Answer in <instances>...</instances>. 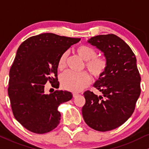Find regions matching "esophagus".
Wrapping results in <instances>:
<instances>
[{
	"instance_id": "esophagus-1",
	"label": "esophagus",
	"mask_w": 149,
	"mask_h": 149,
	"mask_svg": "<svg viewBox=\"0 0 149 149\" xmlns=\"http://www.w3.org/2000/svg\"><path fill=\"white\" fill-rule=\"evenodd\" d=\"M78 95H79V94H78V93H73V94H72L73 97H76Z\"/></svg>"
}]
</instances>
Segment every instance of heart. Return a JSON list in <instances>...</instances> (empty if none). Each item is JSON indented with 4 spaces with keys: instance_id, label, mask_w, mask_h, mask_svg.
Returning a JSON list of instances; mask_svg holds the SVG:
<instances>
[{
    "instance_id": "b5f03b06",
    "label": "heart",
    "mask_w": 149,
    "mask_h": 149,
    "mask_svg": "<svg viewBox=\"0 0 149 149\" xmlns=\"http://www.w3.org/2000/svg\"><path fill=\"white\" fill-rule=\"evenodd\" d=\"M76 52L82 59L86 61V67L92 75L95 77H100L107 67V62L104 58L97 56L96 51L90 46L82 44L76 48ZM68 53L64 52L58 60V68L62 70L67 65ZM62 87L65 90L71 92H79L87 87L90 82V75L86 72H74L72 71H66L60 76Z\"/></svg>"
}]
</instances>
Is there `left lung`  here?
Wrapping results in <instances>:
<instances>
[{"label": "left lung", "mask_w": 149, "mask_h": 149, "mask_svg": "<svg viewBox=\"0 0 149 149\" xmlns=\"http://www.w3.org/2000/svg\"><path fill=\"white\" fill-rule=\"evenodd\" d=\"M87 42L104 54L107 67L93 85L102 95L90 90L84 93L82 117L94 130L111 131L131 117L140 96L136 58L129 46L115 34L98 35Z\"/></svg>", "instance_id": "left-lung-1"}]
</instances>
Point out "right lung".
Here are the masks:
<instances>
[{
	"label": "right lung",
	"mask_w": 149,
	"mask_h": 149,
	"mask_svg": "<svg viewBox=\"0 0 149 149\" xmlns=\"http://www.w3.org/2000/svg\"><path fill=\"white\" fill-rule=\"evenodd\" d=\"M79 40L45 33L29 37L18 47L9 72L8 93L15 118L29 131L48 133L59 123L58 107L72 95L66 90L47 95L44 87L47 82L59 85L58 60Z\"/></svg>",
	"instance_id": "obj_1"
}]
</instances>
